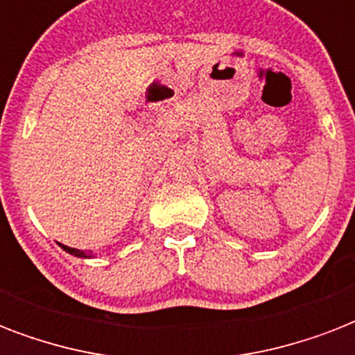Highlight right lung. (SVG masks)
I'll list each match as a JSON object with an SVG mask.
<instances>
[{
	"label": "right lung",
	"instance_id": "obj_1",
	"mask_svg": "<svg viewBox=\"0 0 355 355\" xmlns=\"http://www.w3.org/2000/svg\"><path fill=\"white\" fill-rule=\"evenodd\" d=\"M60 247H62L64 250H66V252H69V254H73V256H77V258H90V254L85 252V250H79V248L66 247V245H62V243H60Z\"/></svg>",
	"mask_w": 355,
	"mask_h": 355
}]
</instances>
